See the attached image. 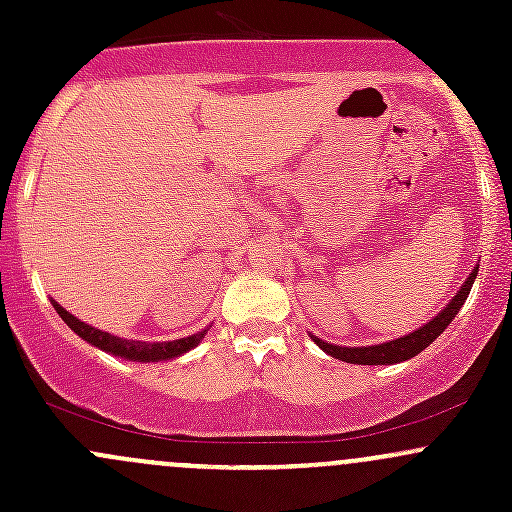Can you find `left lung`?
I'll use <instances>...</instances> for the list:
<instances>
[{
	"mask_svg": "<svg viewBox=\"0 0 512 512\" xmlns=\"http://www.w3.org/2000/svg\"><path fill=\"white\" fill-rule=\"evenodd\" d=\"M476 275H478V267L471 272V275H468V280L463 282L461 289H458L456 297L446 304V309H441V312H438L431 322L423 324V327H418L416 332L406 334V337H401V339H391V342L374 344V347H334V344L322 342V339H317V337H312V339L317 342L319 349H324V352H327L329 356H334V359L347 361V364H369V366L371 364H399V361H406V359H411V356L421 354L423 349L433 342V339H438L443 332H446V327L453 322V317L461 312L463 302H466L468 294H471V287H473V282H476Z\"/></svg>",
	"mask_w": 512,
	"mask_h": 512,
	"instance_id": "8db88e82",
	"label": "left lung"
}]
</instances>
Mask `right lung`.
I'll list each match as a JSON object with an SVG mask.
<instances>
[{"instance_id":"right-lung-1","label":"right lung","mask_w":512,"mask_h":512,"mask_svg":"<svg viewBox=\"0 0 512 512\" xmlns=\"http://www.w3.org/2000/svg\"><path fill=\"white\" fill-rule=\"evenodd\" d=\"M54 302V299H51ZM54 309L59 312V317L79 334L84 342L94 344V347L103 349V352L113 354V356H123V359H131V361H163V359H175V356L190 352L193 347H198L200 339L205 337L208 329L198 334H190V337L183 339H173V342H136V339H123V337H113V334L103 332V329L89 327L86 322L76 319L74 314L66 312L61 304L54 302Z\"/></svg>"}]
</instances>
